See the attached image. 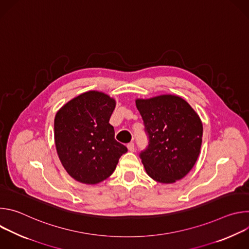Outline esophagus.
Wrapping results in <instances>:
<instances>
[{
	"instance_id": "obj_1",
	"label": "esophagus",
	"mask_w": 249,
	"mask_h": 249,
	"mask_svg": "<svg viewBox=\"0 0 249 249\" xmlns=\"http://www.w3.org/2000/svg\"><path fill=\"white\" fill-rule=\"evenodd\" d=\"M127 148H128V150H129L130 152H134V151H135V144L133 143V142H131V143H129V144L127 145Z\"/></svg>"
}]
</instances>
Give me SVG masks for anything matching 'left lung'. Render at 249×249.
Masks as SVG:
<instances>
[{"label": "left lung", "instance_id": "8db88e82", "mask_svg": "<svg viewBox=\"0 0 249 249\" xmlns=\"http://www.w3.org/2000/svg\"><path fill=\"white\" fill-rule=\"evenodd\" d=\"M149 136L140 158L148 175L160 183H173L192 169L201 149L203 125L183 98L163 94L136 99Z\"/></svg>", "mask_w": 249, "mask_h": 249}]
</instances>
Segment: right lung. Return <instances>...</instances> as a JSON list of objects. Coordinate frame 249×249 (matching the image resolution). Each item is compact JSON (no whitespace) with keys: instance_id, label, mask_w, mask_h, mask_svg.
<instances>
[{"instance_id":"add662e5","label":"right lung","mask_w":249,"mask_h":249,"mask_svg":"<svg viewBox=\"0 0 249 249\" xmlns=\"http://www.w3.org/2000/svg\"><path fill=\"white\" fill-rule=\"evenodd\" d=\"M115 99L89 90L71 99L58 110L54 139L58 157L71 177L96 184L109 177L127 148L114 139L109 124Z\"/></svg>"}]
</instances>
